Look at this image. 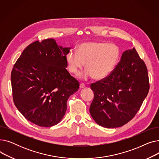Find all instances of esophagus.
<instances>
[{"instance_id":"esophagus-1","label":"esophagus","mask_w":159,"mask_h":159,"mask_svg":"<svg viewBox=\"0 0 159 159\" xmlns=\"http://www.w3.org/2000/svg\"><path fill=\"white\" fill-rule=\"evenodd\" d=\"M85 87H86V86H85L84 83H80V89L81 88H84Z\"/></svg>"}]
</instances>
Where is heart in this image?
Here are the masks:
<instances>
[{"label":"heart","instance_id":"obj_1","mask_svg":"<svg viewBox=\"0 0 159 159\" xmlns=\"http://www.w3.org/2000/svg\"><path fill=\"white\" fill-rule=\"evenodd\" d=\"M120 57L119 48L101 42H88L79 45L77 52L71 50L66 56L68 71L78 75L86 63L87 70L82 78L102 80L113 72Z\"/></svg>","mask_w":159,"mask_h":159}]
</instances>
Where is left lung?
Masks as SVG:
<instances>
[{
    "instance_id": "left-lung-1",
    "label": "left lung",
    "mask_w": 159,
    "mask_h": 159,
    "mask_svg": "<svg viewBox=\"0 0 159 159\" xmlns=\"http://www.w3.org/2000/svg\"><path fill=\"white\" fill-rule=\"evenodd\" d=\"M90 87L94 98L89 112L94 120L107 128L120 127L134 117L148 93L146 66L135 48L126 50L109 76Z\"/></svg>"
}]
</instances>
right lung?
<instances>
[{"instance_id":"1","label":"right lung","mask_w":159,"mask_h":159,"mask_svg":"<svg viewBox=\"0 0 159 159\" xmlns=\"http://www.w3.org/2000/svg\"><path fill=\"white\" fill-rule=\"evenodd\" d=\"M71 48L58 46L53 39L37 40L24 49L11 74L15 106L28 120L41 127L59 123L67 101L79 82L66 68Z\"/></svg>"}]
</instances>
